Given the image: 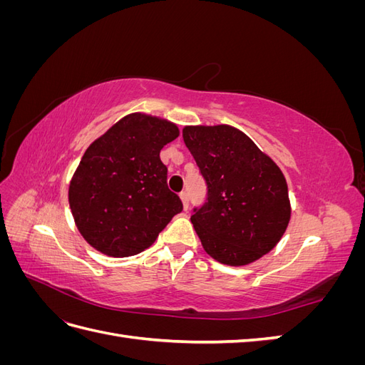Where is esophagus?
<instances>
[{
    "label": "esophagus",
    "mask_w": 365,
    "mask_h": 365,
    "mask_svg": "<svg viewBox=\"0 0 365 365\" xmlns=\"http://www.w3.org/2000/svg\"><path fill=\"white\" fill-rule=\"evenodd\" d=\"M180 197H181V201H182V207H184V210L189 208V193H187V192L184 190V192H181V193H180Z\"/></svg>",
    "instance_id": "obj_1"
}]
</instances>
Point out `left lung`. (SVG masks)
Here are the masks:
<instances>
[{
	"label": "left lung",
	"mask_w": 365,
	"mask_h": 365,
	"mask_svg": "<svg viewBox=\"0 0 365 365\" xmlns=\"http://www.w3.org/2000/svg\"><path fill=\"white\" fill-rule=\"evenodd\" d=\"M182 138L207 184V200L190 217L204 250L230 267L259 260L279 244L291 219L279 165L228 125L185 126Z\"/></svg>",
	"instance_id": "8db88e82"
}]
</instances>
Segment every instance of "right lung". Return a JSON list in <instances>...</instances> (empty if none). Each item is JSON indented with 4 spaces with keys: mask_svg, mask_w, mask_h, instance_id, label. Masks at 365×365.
Wrapping results in <instances>:
<instances>
[{
    "mask_svg": "<svg viewBox=\"0 0 365 365\" xmlns=\"http://www.w3.org/2000/svg\"><path fill=\"white\" fill-rule=\"evenodd\" d=\"M178 135L175 123L134 113L86 149L68 201L77 230L93 248L111 257L135 256L182 212L160 160L161 149Z\"/></svg>",
    "mask_w": 365,
    "mask_h": 365,
    "instance_id": "obj_1",
    "label": "right lung"
}]
</instances>
